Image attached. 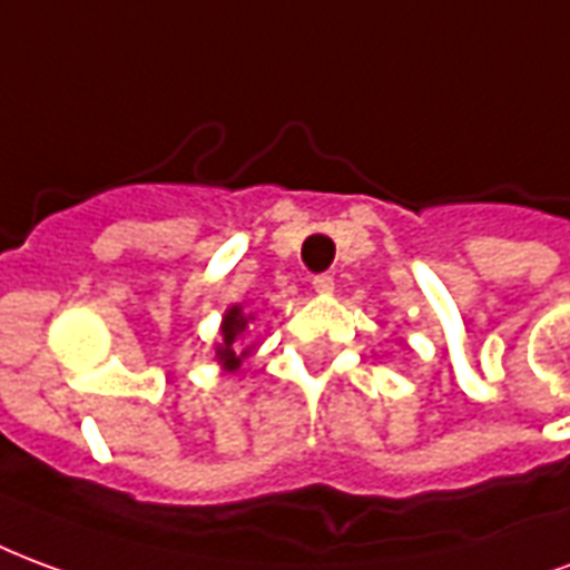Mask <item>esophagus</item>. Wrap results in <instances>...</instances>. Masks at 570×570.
<instances>
[{
  "instance_id": "1",
  "label": "esophagus",
  "mask_w": 570,
  "mask_h": 570,
  "mask_svg": "<svg viewBox=\"0 0 570 570\" xmlns=\"http://www.w3.org/2000/svg\"><path fill=\"white\" fill-rule=\"evenodd\" d=\"M313 288H315V294H331V291H334V276H327V273L315 276Z\"/></svg>"
}]
</instances>
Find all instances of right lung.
<instances>
[{
	"label": "right lung",
	"mask_w": 570,
	"mask_h": 570,
	"mask_svg": "<svg viewBox=\"0 0 570 570\" xmlns=\"http://www.w3.org/2000/svg\"><path fill=\"white\" fill-rule=\"evenodd\" d=\"M255 315L245 313L243 306H230L227 313H224V322H222V343L215 346V358H218V364H222L224 371L234 373L239 371V364H243V358L252 352V346L239 348L236 343H239V336L245 334V327H248V322H252Z\"/></svg>",
	"instance_id": "1"
}]
</instances>
